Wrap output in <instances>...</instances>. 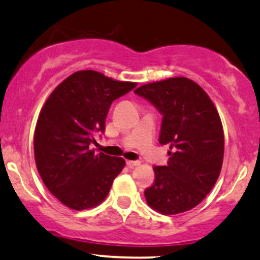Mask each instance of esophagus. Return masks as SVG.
Wrapping results in <instances>:
<instances>
[{
  "mask_svg": "<svg viewBox=\"0 0 260 260\" xmlns=\"http://www.w3.org/2000/svg\"><path fill=\"white\" fill-rule=\"evenodd\" d=\"M139 165H140V161H138V160H136V161H127V166H128V167H131V168L137 167V166H139Z\"/></svg>",
  "mask_w": 260,
  "mask_h": 260,
  "instance_id": "34e87169",
  "label": "esophagus"
}]
</instances>
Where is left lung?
<instances>
[{
    "label": "left lung",
    "instance_id": "8db88e82",
    "mask_svg": "<svg viewBox=\"0 0 260 260\" xmlns=\"http://www.w3.org/2000/svg\"><path fill=\"white\" fill-rule=\"evenodd\" d=\"M134 93L162 115L158 142L174 150L167 165L154 168V184L144 191L146 202L162 214L189 211L219 177L224 156L219 114L207 93L186 77L144 84Z\"/></svg>",
    "mask_w": 260,
    "mask_h": 260
}]
</instances>
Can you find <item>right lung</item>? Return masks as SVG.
<instances>
[{
    "mask_svg": "<svg viewBox=\"0 0 260 260\" xmlns=\"http://www.w3.org/2000/svg\"><path fill=\"white\" fill-rule=\"evenodd\" d=\"M93 70L77 71L52 92L37 120L34 150L41 178L62 205L82 211L99 205L126 161L92 150L104 133L114 100L136 88Z\"/></svg>",
    "mask_w": 260,
    "mask_h": 260,
    "instance_id": "add662e5",
    "label": "right lung"
}]
</instances>
